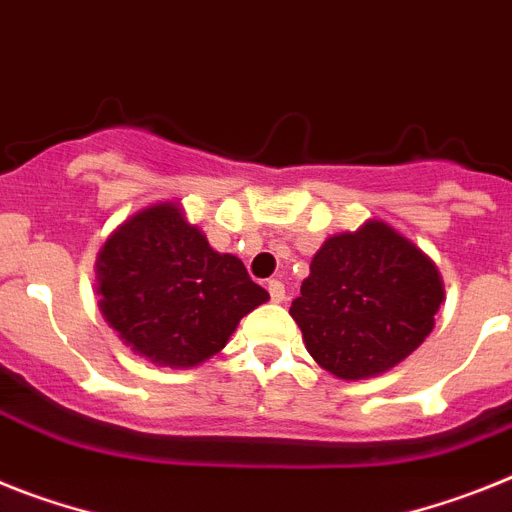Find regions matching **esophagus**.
<instances>
[{"label": "esophagus", "mask_w": 512, "mask_h": 512, "mask_svg": "<svg viewBox=\"0 0 512 512\" xmlns=\"http://www.w3.org/2000/svg\"><path fill=\"white\" fill-rule=\"evenodd\" d=\"M268 291L273 302H283L286 299V289H283L281 281H268Z\"/></svg>", "instance_id": "esophagus-1"}]
</instances>
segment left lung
Returning <instances> with one entry per match:
<instances>
[{
  "mask_svg": "<svg viewBox=\"0 0 512 512\" xmlns=\"http://www.w3.org/2000/svg\"><path fill=\"white\" fill-rule=\"evenodd\" d=\"M442 302L432 257L390 223L369 218L322 242L289 312L325 372L367 380L422 346Z\"/></svg>",
  "mask_w": 512,
  "mask_h": 512,
  "instance_id": "8db88e82",
  "label": "left lung"
}]
</instances>
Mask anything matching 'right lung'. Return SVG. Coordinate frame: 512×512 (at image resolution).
Returning a JSON list of instances; mask_svg holds the SVG:
<instances>
[{
    "mask_svg": "<svg viewBox=\"0 0 512 512\" xmlns=\"http://www.w3.org/2000/svg\"><path fill=\"white\" fill-rule=\"evenodd\" d=\"M96 294L119 341L171 369L216 356L239 320L270 299L174 200L137 210L111 231L96 257Z\"/></svg>",
    "mask_w": 512,
    "mask_h": 512,
    "instance_id": "right-lung-1",
    "label": "right lung"
}]
</instances>
